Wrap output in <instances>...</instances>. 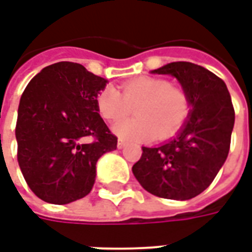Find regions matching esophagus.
Here are the masks:
<instances>
[{"label": "esophagus", "mask_w": 252, "mask_h": 252, "mask_svg": "<svg viewBox=\"0 0 252 252\" xmlns=\"http://www.w3.org/2000/svg\"><path fill=\"white\" fill-rule=\"evenodd\" d=\"M124 147H126V140L119 139V142H117V148H124Z\"/></svg>", "instance_id": "34e87169"}]
</instances>
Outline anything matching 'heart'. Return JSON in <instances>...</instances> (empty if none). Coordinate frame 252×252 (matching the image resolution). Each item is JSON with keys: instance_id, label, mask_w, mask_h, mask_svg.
Returning <instances> with one entry per match:
<instances>
[{"instance_id": "obj_1", "label": "heart", "mask_w": 252, "mask_h": 252, "mask_svg": "<svg viewBox=\"0 0 252 252\" xmlns=\"http://www.w3.org/2000/svg\"><path fill=\"white\" fill-rule=\"evenodd\" d=\"M136 104L137 117L124 119L113 126L116 135L126 140L143 142L157 135L170 136L189 113L185 92L162 78H135L121 86V93L113 86H106L97 95V109L106 120H119Z\"/></svg>"}]
</instances>
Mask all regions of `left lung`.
<instances>
[{
  "mask_svg": "<svg viewBox=\"0 0 252 252\" xmlns=\"http://www.w3.org/2000/svg\"><path fill=\"white\" fill-rule=\"evenodd\" d=\"M151 72L177 78L189 99V115L169 142L142 147L132 173L151 194L190 200L211 185L228 157L235 124L231 95L222 79L194 63H167Z\"/></svg>",
  "mask_w": 252,
  "mask_h": 252,
  "instance_id": "left-lung-1",
  "label": "left lung"
}]
</instances>
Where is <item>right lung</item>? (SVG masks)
Returning a JSON list of instances; mask_svg holds the SVG:
<instances>
[{
  "label": "right lung",
  "instance_id": "1",
  "mask_svg": "<svg viewBox=\"0 0 252 252\" xmlns=\"http://www.w3.org/2000/svg\"><path fill=\"white\" fill-rule=\"evenodd\" d=\"M106 83L79 63L59 62L27 85L16 124L17 160L43 201L63 205L88 195L97 160L117 148L97 109Z\"/></svg>",
  "mask_w": 252,
  "mask_h": 252
}]
</instances>
